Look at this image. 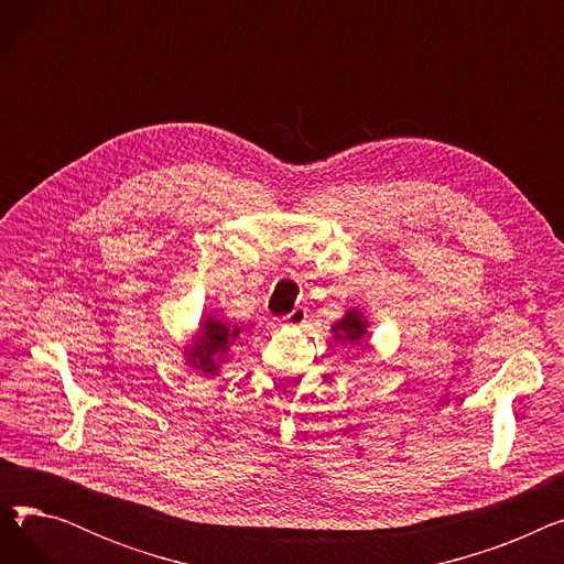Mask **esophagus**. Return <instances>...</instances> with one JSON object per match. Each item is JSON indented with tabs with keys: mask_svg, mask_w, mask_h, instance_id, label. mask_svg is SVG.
I'll return each instance as SVG.
<instances>
[{
	"mask_svg": "<svg viewBox=\"0 0 564 564\" xmlns=\"http://www.w3.org/2000/svg\"><path fill=\"white\" fill-rule=\"evenodd\" d=\"M306 317H308L306 308H304V306H297L292 313H288L285 317H281V322L285 324V327H302V324L306 322Z\"/></svg>",
	"mask_w": 564,
	"mask_h": 564,
	"instance_id": "1",
	"label": "esophagus"
}]
</instances>
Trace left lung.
I'll return each instance as SVG.
<instances>
[{
    "instance_id": "left-lung-1",
    "label": "left lung",
    "mask_w": 564,
    "mask_h": 564,
    "mask_svg": "<svg viewBox=\"0 0 564 564\" xmlns=\"http://www.w3.org/2000/svg\"><path fill=\"white\" fill-rule=\"evenodd\" d=\"M332 334L343 345H361L368 336V319L359 308H349L338 322L332 324Z\"/></svg>"
}]
</instances>
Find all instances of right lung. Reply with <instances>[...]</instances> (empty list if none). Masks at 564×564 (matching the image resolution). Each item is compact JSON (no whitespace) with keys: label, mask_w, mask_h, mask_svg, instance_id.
Masks as SVG:
<instances>
[{"label":"right lung","mask_w":564,"mask_h":564,"mask_svg":"<svg viewBox=\"0 0 564 564\" xmlns=\"http://www.w3.org/2000/svg\"><path fill=\"white\" fill-rule=\"evenodd\" d=\"M240 336L242 329L230 327L228 322L217 315H205L192 338V345L185 347L187 366L203 372L205 377L219 375L221 364L228 361L230 347L240 340Z\"/></svg>","instance_id":"obj_1"}]
</instances>
